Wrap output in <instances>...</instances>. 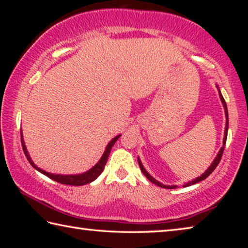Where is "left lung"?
I'll return each instance as SVG.
<instances>
[{
  "instance_id": "left-lung-1",
  "label": "left lung",
  "mask_w": 248,
  "mask_h": 248,
  "mask_svg": "<svg viewBox=\"0 0 248 248\" xmlns=\"http://www.w3.org/2000/svg\"><path fill=\"white\" fill-rule=\"evenodd\" d=\"M219 95H220V98H221V102H222V104H223V107H224V111H225V118H226V123H225V130H224V138H223V146H222V148L220 149V151H219V153H217V155L216 156V158H215V161L212 162V164L209 166V169L204 171V173L201 175V176H199V177H197L196 179H194V180H191V182H188L187 184H185L184 185V187H187V186H191V185H195V184H197V183H199V182H201V180H204L205 178L208 177V176L212 173L213 170H216V167L217 166V164H219L220 163V161H221V157H222V154H223V151H224V145H225V142H226V138H228V129H229V115H228V107H226V103H225V100H224V98H223V96H222V94H221V92H220V90H219ZM138 162H139V166H140V169H141V171L142 173H143V175L145 176L146 178H148L151 183H153V184H155V185H157V186H159V187H162V188H166V189H174V188H176L177 186H167V185H164V184H162V183H159V182H157L156 179L155 178H153L152 176H151L148 171L145 170V169L143 167V165H142V163H141V161H140V158L138 157Z\"/></svg>"
}]
</instances>
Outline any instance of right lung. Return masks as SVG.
I'll return each mask as SVG.
<instances>
[{
  "label": "right lung",
  "mask_w": 248,
  "mask_h": 248,
  "mask_svg": "<svg viewBox=\"0 0 248 248\" xmlns=\"http://www.w3.org/2000/svg\"><path fill=\"white\" fill-rule=\"evenodd\" d=\"M119 137H120V134H119V136L115 137L114 139L109 142L108 145L106 146V149H105V152L103 154V156L100 157V159L97 162V164H96L94 167H92L90 170H87L83 174H78V175H59V174L56 175V174L48 173V171L41 170L40 167L35 165V163L31 161V156H29L28 151L26 149V145H25V142H24V139H23V132L20 131V139H22V146H23L24 153H25V155H26L28 162L31 163V165L33 167V169L40 171V173H43L44 175L47 176V177L51 178L52 180H54V182H58L60 184H63V185H71V186H82V185L90 184V183L93 182V180L97 178L100 174H102V171L104 170V167L107 163L109 154H110L111 148L116 143V141L119 139Z\"/></svg>",
  "instance_id": "right-lung-1"
}]
</instances>
